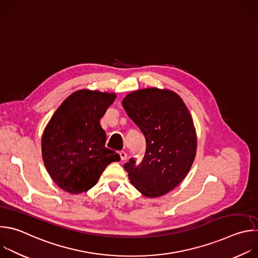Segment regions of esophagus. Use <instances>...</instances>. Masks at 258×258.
<instances>
[{
	"instance_id": "obj_1",
	"label": "esophagus",
	"mask_w": 258,
	"mask_h": 258,
	"mask_svg": "<svg viewBox=\"0 0 258 258\" xmlns=\"http://www.w3.org/2000/svg\"><path fill=\"white\" fill-rule=\"evenodd\" d=\"M119 157H120L121 161H124V160H126L127 155H126V153H125L124 151H120V152H119Z\"/></svg>"
}]
</instances>
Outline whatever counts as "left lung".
Listing matches in <instances>:
<instances>
[{"instance_id": "1", "label": "left lung", "mask_w": 258, "mask_h": 258, "mask_svg": "<svg viewBox=\"0 0 258 258\" xmlns=\"http://www.w3.org/2000/svg\"><path fill=\"white\" fill-rule=\"evenodd\" d=\"M128 117L146 139V152L138 164L123 165L132 184L145 197H161L186 176L197 152L190 113L174 92L157 88L130 93L122 101Z\"/></svg>"}]
</instances>
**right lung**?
<instances>
[{"mask_svg":"<svg viewBox=\"0 0 258 258\" xmlns=\"http://www.w3.org/2000/svg\"><path fill=\"white\" fill-rule=\"evenodd\" d=\"M115 94L80 90L70 95L47 123L41 141L42 159L52 180L63 190L79 195L92 188L103 170L119 161L105 148L100 118Z\"/></svg>","mask_w":258,"mask_h":258,"instance_id":"obj_1","label":"right lung"}]
</instances>
